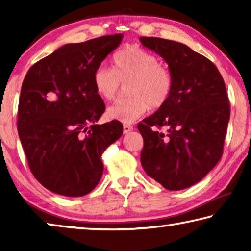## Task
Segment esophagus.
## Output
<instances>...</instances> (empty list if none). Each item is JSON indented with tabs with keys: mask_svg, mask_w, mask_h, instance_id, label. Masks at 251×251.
Listing matches in <instances>:
<instances>
[{
	"mask_svg": "<svg viewBox=\"0 0 251 251\" xmlns=\"http://www.w3.org/2000/svg\"><path fill=\"white\" fill-rule=\"evenodd\" d=\"M133 129H134V126L133 125L124 124V126H123V130H124V134L129 133V131H131Z\"/></svg>",
	"mask_w": 251,
	"mask_h": 251,
	"instance_id": "obj_1",
	"label": "esophagus"
}]
</instances>
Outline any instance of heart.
Returning <instances> with one entry per match:
<instances>
[{
	"label": "heart",
	"mask_w": 251,
	"mask_h": 251,
	"mask_svg": "<svg viewBox=\"0 0 251 251\" xmlns=\"http://www.w3.org/2000/svg\"><path fill=\"white\" fill-rule=\"evenodd\" d=\"M113 69L100 65L93 73L95 92L105 100L117 96L121 83H128L130 96L118 100L109 106V118L122 123H133L148 108L163 107L171 97L174 76L158 57L137 45H126L118 50L112 58Z\"/></svg>",
	"instance_id": "obj_1"
}]
</instances>
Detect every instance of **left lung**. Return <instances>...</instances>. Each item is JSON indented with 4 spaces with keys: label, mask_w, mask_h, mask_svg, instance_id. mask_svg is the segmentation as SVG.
Here are the masks:
<instances>
[{
    "label": "left lung",
    "mask_w": 251,
    "mask_h": 251,
    "mask_svg": "<svg viewBox=\"0 0 251 251\" xmlns=\"http://www.w3.org/2000/svg\"><path fill=\"white\" fill-rule=\"evenodd\" d=\"M139 41L166 61L174 76L167 103L137 125L142 166L164 188H188L222 158L230 118L226 85L214 63L187 45L159 37Z\"/></svg>",
    "instance_id": "8db88e82"
}]
</instances>
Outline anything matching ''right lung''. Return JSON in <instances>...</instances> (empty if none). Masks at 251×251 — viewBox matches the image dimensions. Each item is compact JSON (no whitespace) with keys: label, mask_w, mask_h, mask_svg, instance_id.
Returning <instances> with one entry per match:
<instances>
[{"label":"right lung","mask_w":251,"mask_h":251,"mask_svg":"<svg viewBox=\"0 0 251 251\" xmlns=\"http://www.w3.org/2000/svg\"><path fill=\"white\" fill-rule=\"evenodd\" d=\"M122 34L66 44L28 70L18 129L28 166L46 189L67 197L91 193L103 175L100 157L123 134L121 122L99 125L105 104L93 73L121 44Z\"/></svg>","instance_id":"add662e5"}]
</instances>
